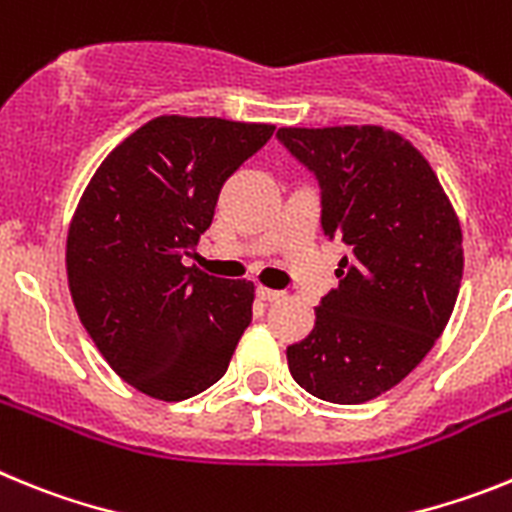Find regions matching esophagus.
<instances>
[{"label": "esophagus", "instance_id": "1", "mask_svg": "<svg viewBox=\"0 0 512 512\" xmlns=\"http://www.w3.org/2000/svg\"><path fill=\"white\" fill-rule=\"evenodd\" d=\"M256 295H259V300H264V302H277V300H282L284 292H279V289L259 287V289H256Z\"/></svg>", "mask_w": 512, "mask_h": 512}]
</instances>
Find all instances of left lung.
<instances>
[{"label": "left lung", "mask_w": 512, "mask_h": 512, "mask_svg": "<svg viewBox=\"0 0 512 512\" xmlns=\"http://www.w3.org/2000/svg\"><path fill=\"white\" fill-rule=\"evenodd\" d=\"M277 138L318 179L323 233L351 251L310 336L287 348L289 372L320 400L361 405L408 377L449 323L464 271L459 217L395 130L279 128Z\"/></svg>", "instance_id": "obj_1"}]
</instances>
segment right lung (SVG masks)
Masks as SVG:
<instances>
[{
  "label": "right lung",
  "instance_id": "1",
  "mask_svg": "<svg viewBox=\"0 0 512 512\" xmlns=\"http://www.w3.org/2000/svg\"><path fill=\"white\" fill-rule=\"evenodd\" d=\"M274 133L264 122L161 115L94 171L66 238L81 325L130 387L179 402L223 377L253 315V282L184 266L217 194Z\"/></svg>",
  "mask_w": 512,
  "mask_h": 512
}]
</instances>
